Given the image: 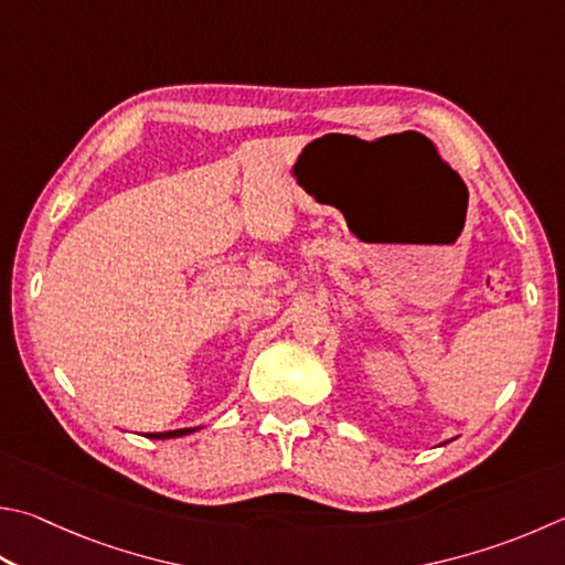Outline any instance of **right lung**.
<instances>
[{"instance_id":"1","label":"right lung","mask_w":565,"mask_h":565,"mask_svg":"<svg viewBox=\"0 0 565 565\" xmlns=\"http://www.w3.org/2000/svg\"><path fill=\"white\" fill-rule=\"evenodd\" d=\"M194 433V427H188V429H170V433H152L150 437L152 439H170V437H182V435H190Z\"/></svg>"}]
</instances>
